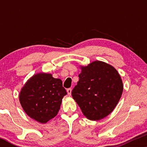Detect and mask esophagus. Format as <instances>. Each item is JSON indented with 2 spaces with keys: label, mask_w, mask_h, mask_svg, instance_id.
<instances>
[{
  "label": "esophagus",
  "mask_w": 147,
  "mask_h": 147,
  "mask_svg": "<svg viewBox=\"0 0 147 147\" xmlns=\"http://www.w3.org/2000/svg\"><path fill=\"white\" fill-rule=\"evenodd\" d=\"M67 94L68 95H71V88H68V89L67 90Z\"/></svg>",
  "instance_id": "34e87169"
}]
</instances>
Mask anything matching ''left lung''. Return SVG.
<instances>
[{"instance_id": "obj_1", "label": "left lung", "mask_w": 147, "mask_h": 147, "mask_svg": "<svg viewBox=\"0 0 147 147\" xmlns=\"http://www.w3.org/2000/svg\"><path fill=\"white\" fill-rule=\"evenodd\" d=\"M81 69L72 97L88 119L101 120L119 102L123 91L122 79L115 68L103 61H95Z\"/></svg>"}]
</instances>
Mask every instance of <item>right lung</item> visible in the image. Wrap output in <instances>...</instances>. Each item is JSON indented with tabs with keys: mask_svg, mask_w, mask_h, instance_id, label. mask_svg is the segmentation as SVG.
I'll list each match as a JSON object with an SVG mask.
<instances>
[{
	"mask_svg": "<svg viewBox=\"0 0 147 147\" xmlns=\"http://www.w3.org/2000/svg\"><path fill=\"white\" fill-rule=\"evenodd\" d=\"M66 94L61 80L50 74H37L26 82L19 100L25 113L43 124L57 115Z\"/></svg>",
	"mask_w": 147,
	"mask_h": 147,
	"instance_id": "add662e5",
	"label": "right lung"
}]
</instances>
